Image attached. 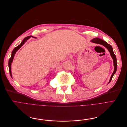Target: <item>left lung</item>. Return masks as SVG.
<instances>
[{"mask_svg": "<svg viewBox=\"0 0 127 127\" xmlns=\"http://www.w3.org/2000/svg\"><path fill=\"white\" fill-rule=\"evenodd\" d=\"M92 42H94V43H97V44H101L102 45H103L104 46H105L106 49L108 50L109 51L110 53V55L112 57V58L113 59V63H114V71L113 72V73L111 76L110 78V80L109 82L108 83H110V82L111 81L112 79V77L114 76V75L115 74L116 70H117V59H116V55H115V54L114 53L113 50V48L112 47L111 45H110L109 44H108L107 42H106L105 41H104V40L100 39L98 38H95L93 39V40H92L91 41Z\"/></svg>", "mask_w": 127, "mask_h": 127, "instance_id": "1", "label": "left lung"}]
</instances>
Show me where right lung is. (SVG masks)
<instances>
[{"label":"right lung","instance_id":"right-lung-1","mask_svg":"<svg viewBox=\"0 0 127 127\" xmlns=\"http://www.w3.org/2000/svg\"><path fill=\"white\" fill-rule=\"evenodd\" d=\"M31 37H32V35H30V36H28V37H26L25 39H24L22 42H21V43L19 45H18L17 46L15 47L14 50H13V51L12 52V54H11V56L9 60V63H8V65H9V72H10V74L11 75V76L12 77V73H11V64L13 62V58H14V56L15 55V54L16 53V52L19 50L20 48L22 47V46L23 45V44L25 43V42H26L27 41V40H28ZM33 38H35V37H33Z\"/></svg>","mask_w":127,"mask_h":127}]
</instances>
